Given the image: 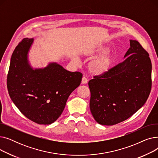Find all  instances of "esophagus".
I'll return each instance as SVG.
<instances>
[{
  "mask_svg": "<svg viewBox=\"0 0 158 158\" xmlns=\"http://www.w3.org/2000/svg\"><path fill=\"white\" fill-rule=\"evenodd\" d=\"M87 82H88V79L85 76H84L82 79V83L86 84V83H87Z\"/></svg>",
  "mask_w": 158,
  "mask_h": 158,
  "instance_id": "1",
  "label": "esophagus"
}]
</instances>
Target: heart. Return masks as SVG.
Instances as JSON below:
<instances>
[{
    "label": "heart",
    "mask_w": 158,
    "mask_h": 158,
    "mask_svg": "<svg viewBox=\"0 0 158 158\" xmlns=\"http://www.w3.org/2000/svg\"><path fill=\"white\" fill-rule=\"evenodd\" d=\"M107 49L108 48L103 45H98L94 49V54L103 53L92 60L89 64V70L94 75L104 74L108 72L112 67L114 57L111 52H106Z\"/></svg>",
    "instance_id": "heart-1"
}]
</instances>
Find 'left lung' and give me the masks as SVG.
<instances>
[{
    "label": "left lung",
    "mask_w": 158,
    "mask_h": 158,
    "mask_svg": "<svg viewBox=\"0 0 158 158\" xmlns=\"http://www.w3.org/2000/svg\"><path fill=\"white\" fill-rule=\"evenodd\" d=\"M123 62L88 82L90 111L99 124L113 126L131 117L151 93L152 64L148 53L136 40Z\"/></svg>",
    "instance_id": "left-lung-1"
}]
</instances>
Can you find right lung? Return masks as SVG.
<instances>
[{"label": "right lung", "instance_id": "obj_1", "mask_svg": "<svg viewBox=\"0 0 158 158\" xmlns=\"http://www.w3.org/2000/svg\"><path fill=\"white\" fill-rule=\"evenodd\" d=\"M32 42V38H23L14 50L7 86L12 101L25 117L46 125L60 117L69 95L80 85L82 74L55 63L33 70L27 60Z\"/></svg>", "mask_w": 158, "mask_h": 158}]
</instances>
